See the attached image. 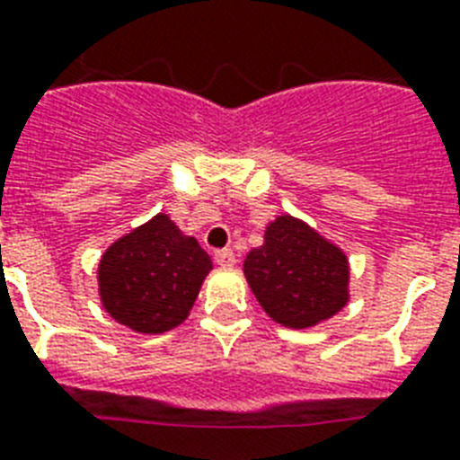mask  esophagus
<instances>
[{
  "label": "esophagus",
  "instance_id": "34e87169",
  "mask_svg": "<svg viewBox=\"0 0 460 460\" xmlns=\"http://www.w3.org/2000/svg\"><path fill=\"white\" fill-rule=\"evenodd\" d=\"M234 253L233 249H221V252H216V263L223 265V268H230V265H234Z\"/></svg>",
  "mask_w": 460,
  "mask_h": 460
}]
</instances>
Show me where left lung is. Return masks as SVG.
<instances>
[{
  "mask_svg": "<svg viewBox=\"0 0 460 460\" xmlns=\"http://www.w3.org/2000/svg\"><path fill=\"white\" fill-rule=\"evenodd\" d=\"M246 282L272 320L305 329L329 320L348 303V258L305 223L279 216L263 246L244 261Z\"/></svg>",
  "mask_w": 460,
  "mask_h": 460,
  "instance_id": "8db88e82",
  "label": "left lung"
}]
</instances>
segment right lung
Returning <instances> with one entry per match:
<instances>
[{
  "label": "right lung",
  "mask_w": 460,
  "mask_h": 460,
  "mask_svg": "<svg viewBox=\"0 0 460 460\" xmlns=\"http://www.w3.org/2000/svg\"><path fill=\"white\" fill-rule=\"evenodd\" d=\"M208 270L211 258L197 239L159 214L105 252L98 268L102 305L134 332H169L188 317Z\"/></svg>",
  "instance_id": "obj_1"
}]
</instances>
